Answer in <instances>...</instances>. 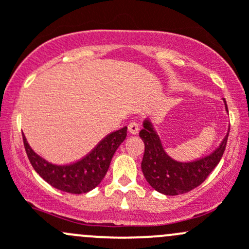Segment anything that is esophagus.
Listing matches in <instances>:
<instances>
[{"label":"esophagus","mask_w":249,"mask_h":249,"mask_svg":"<svg viewBox=\"0 0 249 249\" xmlns=\"http://www.w3.org/2000/svg\"><path fill=\"white\" fill-rule=\"evenodd\" d=\"M127 129H129L130 134L136 135L137 132H139L140 126H139V124H137L136 122H131V123H129V125H127Z\"/></svg>","instance_id":"obj_1"}]
</instances>
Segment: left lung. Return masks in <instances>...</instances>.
Here are the masks:
<instances>
[{"label":"left lung","instance_id":"8db88e82","mask_svg":"<svg viewBox=\"0 0 249 249\" xmlns=\"http://www.w3.org/2000/svg\"><path fill=\"white\" fill-rule=\"evenodd\" d=\"M225 109L228 110L227 102ZM228 136L229 132L212 154L196 161L180 162L166 154L152 123L144 120L143 129L140 131V137L144 143V154L141 164L143 175L150 187L161 194L179 195L190 192L199 187L219 164L227 147Z\"/></svg>","mask_w":249,"mask_h":249}]
</instances>
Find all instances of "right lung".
<instances>
[{
  "mask_svg": "<svg viewBox=\"0 0 249 249\" xmlns=\"http://www.w3.org/2000/svg\"><path fill=\"white\" fill-rule=\"evenodd\" d=\"M126 131L125 126L107 135L89 154L69 165L50 164L31 149L26 137L22 136V141L32 167L47 183L62 192L83 194L96 188L104 179L115 150L126 137Z\"/></svg>",
  "mask_w": 249,
  "mask_h": 249,
  "instance_id": "add662e5",
  "label": "right lung"
}]
</instances>
